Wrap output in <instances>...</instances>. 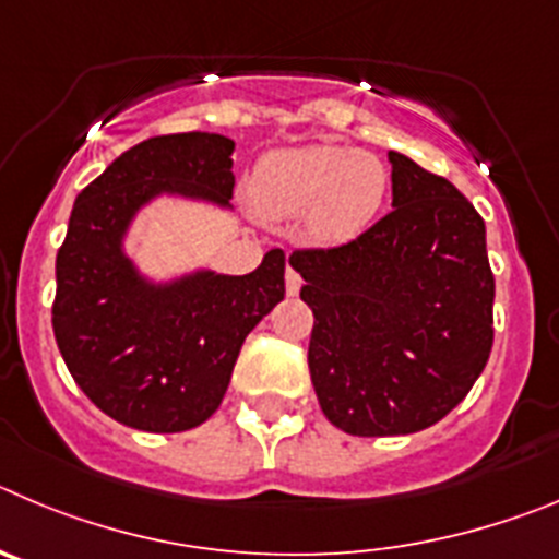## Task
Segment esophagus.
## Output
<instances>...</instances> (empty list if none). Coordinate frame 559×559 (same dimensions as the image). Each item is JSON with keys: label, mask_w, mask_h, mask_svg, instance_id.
I'll use <instances>...</instances> for the list:
<instances>
[{"label": "esophagus", "mask_w": 559, "mask_h": 559, "mask_svg": "<svg viewBox=\"0 0 559 559\" xmlns=\"http://www.w3.org/2000/svg\"><path fill=\"white\" fill-rule=\"evenodd\" d=\"M300 284H304V281H300V275L295 273L292 267H286V292H289V295H298Z\"/></svg>", "instance_id": "1"}]
</instances>
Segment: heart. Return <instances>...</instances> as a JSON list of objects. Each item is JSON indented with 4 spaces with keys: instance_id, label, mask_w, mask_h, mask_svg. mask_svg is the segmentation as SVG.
Instances as JSON below:
<instances>
[{
    "instance_id": "obj_1",
    "label": "heart",
    "mask_w": 559,
    "mask_h": 559,
    "mask_svg": "<svg viewBox=\"0 0 559 559\" xmlns=\"http://www.w3.org/2000/svg\"><path fill=\"white\" fill-rule=\"evenodd\" d=\"M390 173L373 153L317 142L261 155L248 198L261 217L295 219L320 245H345L365 234L386 198Z\"/></svg>"
}]
</instances>
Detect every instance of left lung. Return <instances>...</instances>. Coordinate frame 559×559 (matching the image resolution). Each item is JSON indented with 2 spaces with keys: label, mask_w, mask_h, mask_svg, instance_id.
Returning <instances> with one entry per match:
<instances>
[{
  "label": "left lung",
  "mask_w": 559,
  "mask_h": 559,
  "mask_svg": "<svg viewBox=\"0 0 559 559\" xmlns=\"http://www.w3.org/2000/svg\"><path fill=\"white\" fill-rule=\"evenodd\" d=\"M390 164L386 217L348 245L289 255L314 314L317 401L356 437L429 429L471 392L492 348L485 219L451 180L395 150Z\"/></svg>",
  "instance_id": "left-lung-1"
}]
</instances>
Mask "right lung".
<instances>
[{"mask_svg": "<svg viewBox=\"0 0 559 559\" xmlns=\"http://www.w3.org/2000/svg\"><path fill=\"white\" fill-rule=\"evenodd\" d=\"M234 142L155 135L119 155L78 194L55 261L52 329L69 373L108 417L173 435L223 404L236 356L284 300V250L248 275L194 267L153 278L128 253L135 217L160 198L234 211Z\"/></svg>", "mask_w": 559, "mask_h": 559, "instance_id": "right-lung-1", "label": "right lung"}]
</instances>
